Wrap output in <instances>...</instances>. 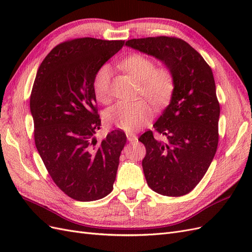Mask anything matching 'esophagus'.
I'll list each match as a JSON object with an SVG mask.
<instances>
[{"label": "esophagus", "mask_w": 252, "mask_h": 252, "mask_svg": "<svg viewBox=\"0 0 252 252\" xmlns=\"http://www.w3.org/2000/svg\"><path fill=\"white\" fill-rule=\"evenodd\" d=\"M126 136H127V140L129 142H135L136 140H138V138H136L135 133H132V132H127L126 133Z\"/></svg>", "instance_id": "esophagus-1"}]
</instances>
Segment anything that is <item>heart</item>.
I'll list each match as a JSON object with an SVG mask.
<instances>
[{
  "label": "heart",
  "instance_id": "b5f03b06",
  "mask_svg": "<svg viewBox=\"0 0 252 252\" xmlns=\"http://www.w3.org/2000/svg\"><path fill=\"white\" fill-rule=\"evenodd\" d=\"M121 66L140 83L139 95L144 96L159 109L168 104L174 94L175 78L168 66H158L155 61L143 55H132L121 62ZM111 67L102 65L95 72L93 88L96 100L101 103L110 101L109 86ZM152 116L149 105L143 101L118 102L105 112V120L123 130H135L147 124Z\"/></svg>",
  "mask_w": 252,
  "mask_h": 252
}]
</instances>
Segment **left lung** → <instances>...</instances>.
<instances>
[{
  "instance_id": "1",
  "label": "left lung",
  "mask_w": 252,
  "mask_h": 252,
  "mask_svg": "<svg viewBox=\"0 0 252 252\" xmlns=\"http://www.w3.org/2000/svg\"><path fill=\"white\" fill-rule=\"evenodd\" d=\"M126 45L163 61L174 73L170 104L155 130L139 141L146 148L142 166L148 186L162 195H185L203 179L218 149L220 103L212 70L179 37L149 36Z\"/></svg>"
}]
</instances>
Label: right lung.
<instances>
[{
	"label": "right lung",
	"mask_w": 252,
	"mask_h": 252,
	"mask_svg": "<svg viewBox=\"0 0 252 252\" xmlns=\"http://www.w3.org/2000/svg\"><path fill=\"white\" fill-rule=\"evenodd\" d=\"M125 41L78 37L43 60L30 94L35 147L55 184L73 200L96 201L113 189L126 134L96 141L101 127L93 83L96 70Z\"/></svg>",
	"instance_id": "right-lung-1"
}]
</instances>
